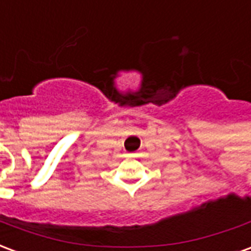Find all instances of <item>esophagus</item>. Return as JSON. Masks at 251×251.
Segmentation results:
<instances>
[{
	"mask_svg": "<svg viewBox=\"0 0 251 251\" xmlns=\"http://www.w3.org/2000/svg\"><path fill=\"white\" fill-rule=\"evenodd\" d=\"M126 156H127V157H136V154H134V153H127Z\"/></svg>",
	"mask_w": 251,
	"mask_h": 251,
	"instance_id": "34e87169",
	"label": "esophagus"
}]
</instances>
